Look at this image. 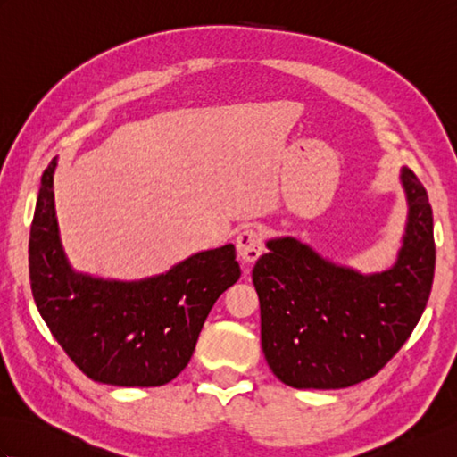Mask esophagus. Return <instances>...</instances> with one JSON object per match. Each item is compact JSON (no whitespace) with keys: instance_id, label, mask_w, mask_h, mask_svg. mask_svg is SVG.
Here are the masks:
<instances>
[{"instance_id":"1","label":"esophagus","mask_w":457,"mask_h":457,"mask_svg":"<svg viewBox=\"0 0 457 457\" xmlns=\"http://www.w3.org/2000/svg\"><path fill=\"white\" fill-rule=\"evenodd\" d=\"M237 253L245 265L255 263L263 253V234L255 228H244L237 236Z\"/></svg>"}]
</instances>
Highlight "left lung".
Wrapping results in <instances>:
<instances>
[{
    "instance_id": "1",
    "label": "left lung",
    "mask_w": 457,
    "mask_h": 457,
    "mask_svg": "<svg viewBox=\"0 0 457 457\" xmlns=\"http://www.w3.org/2000/svg\"><path fill=\"white\" fill-rule=\"evenodd\" d=\"M409 221L396 263L361 275L320 257L295 237L269 239L253 269L261 347L295 389H345L377 375L412 334L428 303L434 265L432 208L420 180L401 170Z\"/></svg>"
}]
</instances>
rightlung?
Returning a JSON list of instances; mask_svg holds the SVG:
<instances>
[{"mask_svg":"<svg viewBox=\"0 0 457 457\" xmlns=\"http://www.w3.org/2000/svg\"><path fill=\"white\" fill-rule=\"evenodd\" d=\"M45 169L29 237L35 304L66 355L92 381L161 386L188 365L223 290L241 277L236 247L184 259L143 280H104L72 270L58 236L53 174Z\"/></svg>","mask_w":457,"mask_h":457,"instance_id":"right-lung-1","label":"right lung"}]
</instances>
